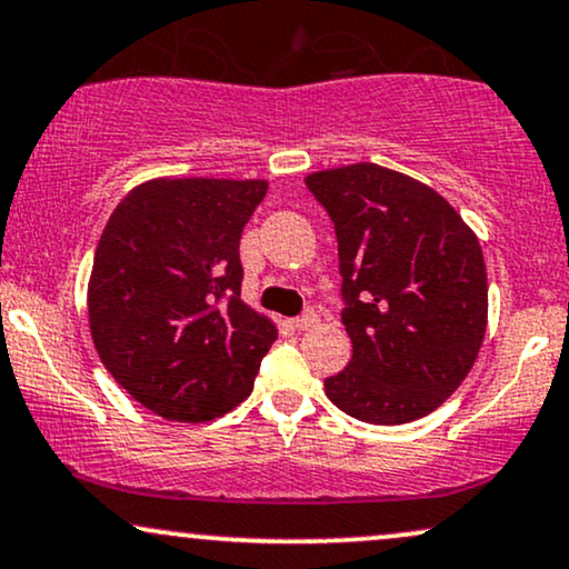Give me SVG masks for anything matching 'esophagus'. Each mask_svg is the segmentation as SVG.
<instances>
[{
    "label": "esophagus",
    "mask_w": 569,
    "mask_h": 569,
    "mask_svg": "<svg viewBox=\"0 0 569 569\" xmlns=\"http://www.w3.org/2000/svg\"><path fill=\"white\" fill-rule=\"evenodd\" d=\"M293 326H297L299 331H307V328L318 326V312H315V310H305L302 315H299V318H293Z\"/></svg>",
    "instance_id": "esophagus-1"
}]
</instances>
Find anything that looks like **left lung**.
<instances>
[{
	"label": "left lung",
	"mask_w": 569,
	"mask_h": 569,
	"mask_svg": "<svg viewBox=\"0 0 569 569\" xmlns=\"http://www.w3.org/2000/svg\"><path fill=\"white\" fill-rule=\"evenodd\" d=\"M339 241L341 323L352 360L326 379L339 410L408 423L461 387L488 328L477 236L437 190L379 163L305 177Z\"/></svg>",
	"instance_id": "obj_1"
}]
</instances>
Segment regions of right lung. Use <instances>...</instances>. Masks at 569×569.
Wrapping results in <instances>:
<instances>
[{"mask_svg": "<svg viewBox=\"0 0 569 569\" xmlns=\"http://www.w3.org/2000/svg\"><path fill=\"white\" fill-rule=\"evenodd\" d=\"M264 180L159 177L113 209L87 307L94 350L140 406L201 423L251 395L276 323L241 299V232Z\"/></svg>", "mask_w": 569, "mask_h": 569, "instance_id": "obj_1", "label": "right lung"}]
</instances>
